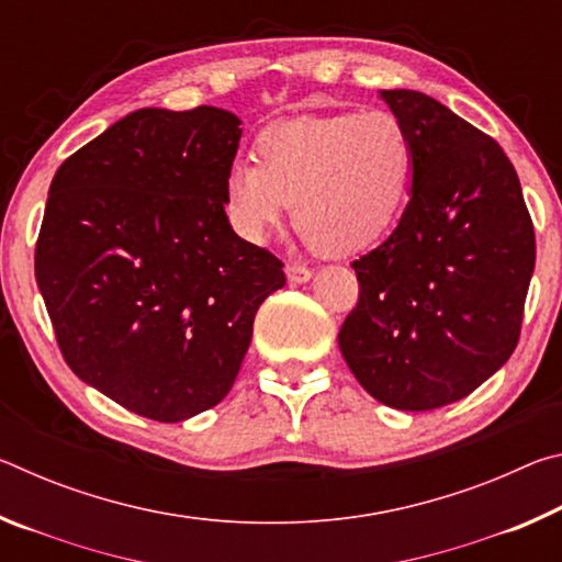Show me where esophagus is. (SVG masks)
Returning <instances> with one entry per match:
<instances>
[{"mask_svg":"<svg viewBox=\"0 0 562 562\" xmlns=\"http://www.w3.org/2000/svg\"><path fill=\"white\" fill-rule=\"evenodd\" d=\"M284 274H288V280L292 284H302L307 282L312 278V270L307 268V265H300V262H290L288 268H284Z\"/></svg>","mask_w":562,"mask_h":562,"instance_id":"obj_1","label":"esophagus"}]
</instances>
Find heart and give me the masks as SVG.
I'll return each mask as SVG.
<instances>
[{
    "mask_svg": "<svg viewBox=\"0 0 562 562\" xmlns=\"http://www.w3.org/2000/svg\"><path fill=\"white\" fill-rule=\"evenodd\" d=\"M258 166L227 170L225 211L250 240L280 225L294 227L327 255L376 245L402 211L412 178V140L386 111H341L280 121L260 133Z\"/></svg>",
    "mask_w": 562,
    "mask_h": 562,
    "instance_id": "1",
    "label": "heart"
}]
</instances>
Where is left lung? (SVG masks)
I'll return each instance as SVG.
<instances>
[{"label": "left lung", "mask_w": 562, "mask_h": 562, "mask_svg": "<svg viewBox=\"0 0 562 562\" xmlns=\"http://www.w3.org/2000/svg\"><path fill=\"white\" fill-rule=\"evenodd\" d=\"M379 93L412 140V190L394 233L351 262L359 302L339 349L376 402L429 412L516 349L536 233L496 140L422 91Z\"/></svg>", "instance_id": "obj_1"}]
</instances>
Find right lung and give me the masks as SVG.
<instances>
[{"mask_svg": "<svg viewBox=\"0 0 562 562\" xmlns=\"http://www.w3.org/2000/svg\"><path fill=\"white\" fill-rule=\"evenodd\" d=\"M240 136V119L215 106L138 109L52 180L34 270L61 355L154 422L223 402L255 312L284 284L282 262L227 223Z\"/></svg>", "mask_w": 562, "mask_h": 562, "instance_id": "add662e5", "label": "right lung"}]
</instances>
